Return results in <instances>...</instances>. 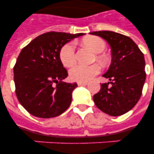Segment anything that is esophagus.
Masks as SVG:
<instances>
[{"label":"esophagus","mask_w":154,"mask_h":154,"mask_svg":"<svg viewBox=\"0 0 154 154\" xmlns=\"http://www.w3.org/2000/svg\"><path fill=\"white\" fill-rule=\"evenodd\" d=\"M89 84L88 82H77V85H87Z\"/></svg>","instance_id":"obj_1"}]
</instances>
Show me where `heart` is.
Listing matches in <instances>:
<instances>
[{"mask_svg": "<svg viewBox=\"0 0 154 154\" xmlns=\"http://www.w3.org/2000/svg\"><path fill=\"white\" fill-rule=\"evenodd\" d=\"M83 44L89 48L92 51L97 53L96 60L100 63H105L106 57L103 54H99L105 51L106 44L101 38L98 37H89L85 38ZM60 58L61 62L66 67H70L76 60L75 45L73 42H69L61 48L60 51ZM100 72V67L97 65L85 66L77 65L69 70L70 77L77 82H86L93 79Z\"/></svg>", "mask_w": 154, "mask_h": 154, "instance_id": "heart-1", "label": "heart"}]
</instances>
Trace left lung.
Here are the masks:
<instances>
[{
	"label": "left lung",
	"mask_w": 154,
	"mask_h": 154,
	"mask_svg": "<svg viewBox=\"0 0 154 154\" xmlns=\"http://www.w3.org/2000/svg\"><path fill=\"white\" fill-rule=\"evenodd\" d=\"M90 34L105 39L112 55L109 68L102 75L109 82L101 84L100 91L94 96V103L110 116L125 114L141 97L146 77L144 54L130 37L121 33L99 31Z\"/></svg>",
	"instance_id": "obj_1"
}]
</instances>
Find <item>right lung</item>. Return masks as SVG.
I'll return each mask as SVG.
<instances>
[{
    "label": "right lung",
    "instance_id": "add662e5",
    "mask_svg": "<svg viewBox=\"0 0 154 154\" xmlns=\"http://www.w3.org/2000/svg\"><path fill=\"white\" fill-rule=\"evenodd\" d=\"M83 35L49 32L36 37L21 50L13 68L16 94L30 114L51 118L69 107L77 85L62 82L68 72L60 51L66 43Z\"/></svg>",
    "mask_w": 154,
    "mask_h": 154
}]
</instances>
